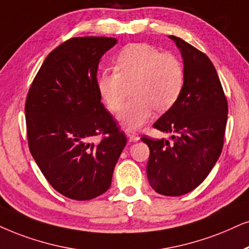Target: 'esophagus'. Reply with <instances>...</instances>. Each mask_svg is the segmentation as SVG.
<instances>
[{"mask_svg":"<svg viewBox=\"0 0 249 249\" xmlns=\"http://www.w3.org/2000/svg\"><path fill=\"white\" fill-rule=\"evenodd\" d=\"M125 134H126V137L128 138V140L130 141H138L140 139V137L138 135V133H135L134 131L130 130V128H127V130L125 131Z\"/></svg>","mask_w":249,"mask_h":249,"instance_id":"34e87169","label":"esophagus"}]
</instances>
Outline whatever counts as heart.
<instances>
[{
    "label": "heart",
    "mask_w": 249,
    "mask_h": 249,
    "mask_svg": "<svg viewBox=\"0 0 249 249\" xmlns=\"http://www.w3.org/2000/svg\"><path fill=\"white\" fill-rule=\"evenodd\" d=\"M132 85L134 97L125 103L118 119L135 130L148 122L155 109L166 111L177 102L185 85L184 67L176 56L156 47L133 43L119 53L115 70L101 72L97 89L107 108L118 111Z\"/></svg>",
    "instance_id": "1"
}]
</instances>
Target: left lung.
I'll use <instances>...</instances> for the list:
<instances>
[{
    "label": "left lung",
    "mask_w": 249,
    "mask_h": 249,
    "mask_svg": "<svg viewBox=\"0 0 249 249\" xmlns=\"http://www.w3.org/2000/svg\"><path fill=\"white\" fill-rule=\"evenodd\" d=\"M180 50L185 85L177 102L154 123L172 133L169 140H141L149 147L147 177L157 193L179 196L202 182L221 155L228 101L216 69L208 56L180 37L170 36Z\"/></svg>",
    "instance_id": "1"
}]
</instances>
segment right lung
<instances>
[{
    "mask_svg": "<svg viewBox=\"0 0 249 249\" xmlns=\"http://www.w3.org/2000/svg\"><path fill=\"white\" fill-rule=\"evenodd\" d=\"M117 40L69 39L47 56L28 90L25 114L30 152L58 193L72 200L99 196L127 140L101 103L97 67ZM102 135L99 143H92Z\"/></svg>",
    "mask_w": 249,
    "mask_h": 249,
    "instance_id": "obj_1",
    "label": "right lung"
}]
</instances>
